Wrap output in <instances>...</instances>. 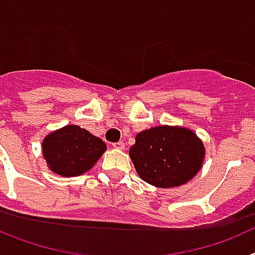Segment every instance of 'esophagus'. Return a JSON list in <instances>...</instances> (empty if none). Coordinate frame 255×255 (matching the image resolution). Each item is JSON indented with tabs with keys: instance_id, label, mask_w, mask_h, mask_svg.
Segmentation results:
<instances>
[{
	"instance_id": "34e87169",
	"label": "esophagus",
	"mask_w": 255,
	"mask_h": 255,
	"mask_svg": "<svg viewBox=\"0 0 255 255\" xmlns=\"http://www.w3.org/2000/svg\"><path fill=\"white\" fill-rule=\"evenodd\" d=\"M112 147L116 148V149H124V143L123 141H116V143H112Z\"/></svg>"
}]
</instances>
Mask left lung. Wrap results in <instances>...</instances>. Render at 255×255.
<instances>
[{
    "instance_id": "8db88e82",
    "label": "left lung",
    "mask_w": 255,
    "mask_h": 255,
    "mask_svg": "<svg viewBox=\"0 0 255 255\" xmlns=\"http://www.w3.org/2000/svg\"><path fill=\"white\" fill-rule=\"evenodd\" d=\"M129 154L144 181L158 188H172L197 175L204 147L189 129L157 126L136 135Z\"/></svg>"
}]
</instances>
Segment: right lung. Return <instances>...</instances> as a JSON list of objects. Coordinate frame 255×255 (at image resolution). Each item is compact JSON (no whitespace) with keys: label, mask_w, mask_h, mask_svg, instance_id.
I'll use <instances>...</instances> for the list:
<instances>
[{"label":"right lung","mask_w":255,"mask_h":255,"mask_svg":"<svg viewBox=\"0 0 255 255\" xmlns=\"http://www.w3.org/2000/svg\"><path fill=\"white\" fill-rule=\"evenodd\" d=\"M106 144L78 125H67L43 140V155L49 168L61 176H78L94 166Z\"/></svg>","instance_id":"add662e5"}]
</instances>
